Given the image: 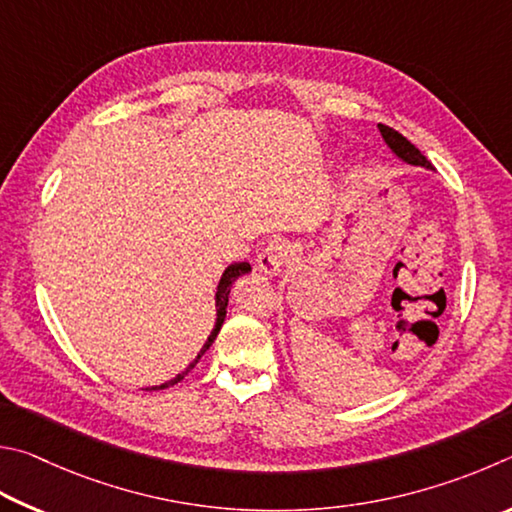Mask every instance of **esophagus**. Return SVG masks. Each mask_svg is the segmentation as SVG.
<instances>
[{
	"instance_id": "34e87169",
	"label": "esophagus",
	"mask_w": 512,
	"mask_h": 512,
	"mask_svg": "<svg viewBox=\"0 0 512 512\" xmlns=\"http://www.w3.org/2000/svg\"><path fill=\"white\" fill-rule=\"evenodd\" d=\"M290 256H292V249L288 242L272 240V242H267L261 254H258L256 267L267 276H276L283 270V265L290 261Z\"/></svg>"
}]
</instances>
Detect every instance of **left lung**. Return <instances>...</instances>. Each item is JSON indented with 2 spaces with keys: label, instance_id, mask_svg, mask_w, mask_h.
Masks as SVG:
<instances>
[{
  "label": "left lung",
  "instance_id": "left-lung-1",
  "mask_svg": "<svg viewBox=\"0 0 512 512\" xmlns=\"http://www.w3.org/2000/svg\"><path fill=\"white\" fill-rule=\"evenodd\" d=\"M378 128L382 132V139L387 141V146L391 148L393 155L400 157L402 161H407V164H411V166H425L429 170H434V166L429 164V159L407 137H402L400 132L389 128V125L378 123Z\"/></svg>",
  "mask_w": 512,
  "mask_h": 512
}]
</instances>
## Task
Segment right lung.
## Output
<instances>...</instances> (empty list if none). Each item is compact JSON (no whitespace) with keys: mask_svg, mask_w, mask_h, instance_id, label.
Listing matches in <instances>:
<instances>
[{"mask_svg":"<svg viewBox=\"0 0 512 512\" xmlns=\"http://www.w3.org/2000/svg\"><path fill=\"white\" fill-rule=\"evenodd\" d=\"M247 272H251V265L249 263H233V265H229L227 270H224V274H222V279H220V283H218V292H215V310H218V319H215V326H213V330H211V335H209V339H206V344L202 346V351L197 353V357L195 360L186 366V371H182L179 375H175L173 380H168V382H164V384H159V387H152L150 391H157V389H166V387H173V384H177L179 380L184 378V375L193 369V366L197 364V360H200V357L209 351V346L213 344V339L218 337V333H220V328H222V324H224V317H227V303H229V292H231V285L236 283V279H240L242 274H247Z\"/></svg>","mask_w":512,"mask_h":512,"instance_id":"add662e5","label":"right lung"}]
</instances>
